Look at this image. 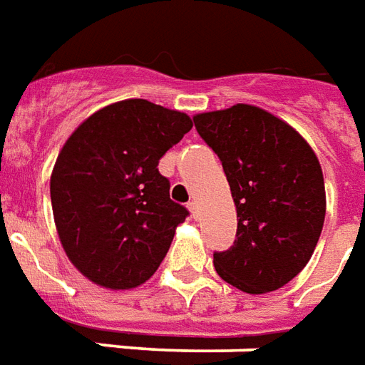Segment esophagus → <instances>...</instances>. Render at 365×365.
I'll return each instance as SVG.
<instances>
[{"label":"esophagus","instance_id":"esophagus-1","mask_svg":"<svg viewBox=\"0 0 365 365\" xmlns=\"http://www.w3.org/2000/svg\"><path fill=\"white\" fill-rule=\"evenodd\" d=\"M187 209H190L191 217L199 218V207H197V201H190V203H187Z\"/></svg>","mask_w":365,"mask_h":365}]
</instances>
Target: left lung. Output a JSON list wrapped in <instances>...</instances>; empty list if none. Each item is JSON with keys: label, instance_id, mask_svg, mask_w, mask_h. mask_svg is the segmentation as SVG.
<instances>
[{"label": "left lung", "instance_id": "1", "mask_svg": "<svg viewBox=\"0 0 365 365\" xmlns=\"http://www.w3.org/2000/svg\"><path fill=\"white\" fill-rule=\"evenodd\" d=\"M193 121L222 162L237 212L236 242L212 257L218 277L245 294L279 290L307 265L323 230L317 156L292 125L251 104Z\"/></svg>", "mask_w": 365, "mask_h": 365}]
</instances>
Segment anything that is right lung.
<instances>
[{
	"mask_svg": "<svg viewBox=\"0 0 365 365\" xmlns=\"http://www.w3.org/2000/svg\"><path fill=\"white\" fill-rule=\"evenodd\" d=\"M191 128L183 112L128 98L69 135L50 178L53 222L66 255L91 282L131 290L166 257L190 212L170 199L156 166Z\"/></svg>",
	"mask_w": 365,
	"mask_h": 365,
	"instance_id": "obj_1",
	"label": "right lung"
}]
</instances>
